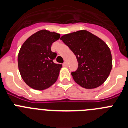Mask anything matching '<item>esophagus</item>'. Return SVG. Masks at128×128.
I'll list each match as a JSON object with an SVG mask.
<instances>
[{
    "mask_svg": "<svg viewBox=\"0 0 128 128\" xmlns=\"http://www.w3.org/2000/svg\"><path fill=\"white\" fill-rule=\"evenodd\" d=\"M63 66H65V67H68V65L67 62H65V63H63Z\"/></svg>",
    "mask_w": 128,
    "mask_h": 128,
    "instance_id": "esophagus-1",
    "label": "esophagus"
}]
</instances>
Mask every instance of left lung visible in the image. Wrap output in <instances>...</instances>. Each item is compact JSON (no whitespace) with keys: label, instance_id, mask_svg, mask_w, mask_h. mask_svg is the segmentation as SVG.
Wrapping results in <instances>:
<instances>
[{"label":"left lung","instance_id":"8db88e82","mask_svg":"<svg viewBox=\"0 0 128 128\" xmlns=\"http://www.w3.org/2000/svg\"><path fill=\"white\" fill-rule=\"evenodd\" d=\"M61 40L77 58L78 68L72 72L77 84L86 89L102 85L112 68V56L107 44L86 30L63 35Z\"/></svg>","mask_w":128,"mask_h":128}]
</instances>
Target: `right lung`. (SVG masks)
Returning <instances> with one entry per match:
<instances>
[{
	"label": "right lung",
	"instance_id": "add662e5",
	"mask_svg": "<svg viewBox=\"0 0 128 128\" xmlns=\"http://www.w3.org/2000/svg\"><path fill=\"white\" fill-rule=\"evenodd\" d=\"M60 34L41 30L31 35L22 45L18 56L20 75L29 87L44 90L55 83L62 65L53 62L57 54L51 51L52 44Z\"/></svg>",
	"mask_w": 128,
	"mask_h": 128
}]
</instances>
